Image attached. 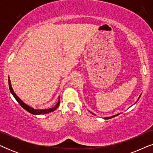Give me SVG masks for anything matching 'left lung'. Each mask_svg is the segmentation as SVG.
Instances as JSON below:
<instances>
[{"instance_id": "obj_1", "label": "left lung", "mask_w": 153, "mask_h": 153, "mask_svg": "<svg viewBox=\"0 0 153 153\" xmlns=\"http://www.w3.org/2000/svg\"><path fill=\"white\" fill-rule=\"evenodd\" d=\"M141 97V96H139V97ZM92 114H93V113H92ZM119 114H116V115H114V116H110V117H107V118H104V119H105V120H106V119H110V118H114V117H115V116H118Z\"/></svg>"}]
</instances>
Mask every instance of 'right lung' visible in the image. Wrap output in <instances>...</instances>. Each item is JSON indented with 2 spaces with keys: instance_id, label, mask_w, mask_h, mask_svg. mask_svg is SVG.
<instances>
[{
  "instance_id": "obj_1",
  "label": "right lung",
  "mask_w": 153,
  "mask_h": 153,
  "mask_svg": "<svg viewBox=\"0 0 153 153\" xmlns=\"http://www.w3.org/2000/svg\"><path fill=\"white\" fill-rule=\"evenodd\" d=\"M8 83H9L10 91V92H11V93L12 94V95L14 96V97L15 98V100L19 102V104L20 105L22 106V107L24 108L25 110H26L27 111L29 112V113H30V114H32L33 115L46 114H48V113H50V112H51V111H55L56 108L58 107V106H59V104H60V97H58V98H59V100H58V103L56 104V106H54V107H52V108H47V109H35V108H33V107H31V106L27 105L26 103H24V102H23L22 100H21L20 98L17 95H16V93L14 92V90L12 89V85H11V81H10V79H8Z\"/></svg>"
}]
</instances>
